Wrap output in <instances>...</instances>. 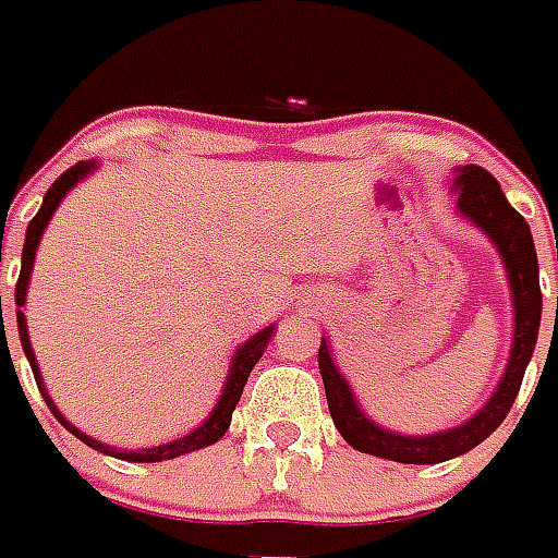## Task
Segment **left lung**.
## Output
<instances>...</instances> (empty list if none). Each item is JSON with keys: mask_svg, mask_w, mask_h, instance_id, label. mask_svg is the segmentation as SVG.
Listing matches in <instances>:
<instances>
[{"mask_svg": "<svg viewBox=\"0 0 558 558\" xmlns=\"http://www.w3.org/2000/svg\"><path fill=\"white\" fill-rule=\"evenodd\" d=\"M451 193L458 196L454 208L460 217L481 228L501 254L512 298L510 359H507L501 379L495 385L493 397L486 399L484 408L469 416L466 423L434 434H399L373 423L362 411L348 376L339 371L336 359H332L330 341L327 336H322L318 371H322L324 390H327L332 423L353 449L373 454V458L428 466V463H442V460L460 458V454L472 451L504 423V416L510 414L512 402L519 397L524 371L536 350L538 324H542V289H538L536 245H533L527 219L507 202L493 173H486L477 165H463L454 170Z\"/></svg>", "mask_w": 558, "mask_h": 558, "instance_id": "8db88e82", "label": "left lung"}]
</instances>
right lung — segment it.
I'll list each match as a JSON object with an SVG mask.
<instances>
[{"mask_svg":"<svg viewBox=\"0 0 558 558\" xmlns=\"http://www.w3.org/2000/svg\"><path fill=\"white\" fill-rule=\"evenodd\" d=\"M98 170V161H77L74 168H69L63 177L57 179L54 185L46 191V199L39 205L37 217L31 219L28 231H25V245H22V269H20V280H16V327H20V341H22V350H25V359H28L31 371H34V379H37V388L43 393V399L48 402L51 408V414L63 423L65 432H72L77 440H83L89 449L100 451V454H109V458H118V460H130V463H159V460H173L179 454H187V451H196V449H205V446H214V442L228 432V425H231V414H234L236 402H240V393H243L245 381H248V373L252 367L260 362L263 350L269 344L271 332H275V324L269 327H263L260 332H254L252 339H245L240 348L234 350V356H231V365H228V376H226V385H222V393H219L217 405L210 408V414L205 423H199L193 432H187L185 437H179V440H170V442H161V446H153V449H135V451H126V449H118V446H107V442L95 440L89 434H83L77 425H72L60 414V408L51 402L46 390V381H43V373H39L37 359H34V348H31V339H28V322H25V298H28V280H31V271H34V257H37V248H39V240L46 234L48 228V219L54 217V210L60 208V202L65 199V193L72 191L77 182H83L86 177H92Z\"/></svg>","mask_w":558,"mask_h":558,"instance_id":"1","label":"right lung"}]
</instances>
